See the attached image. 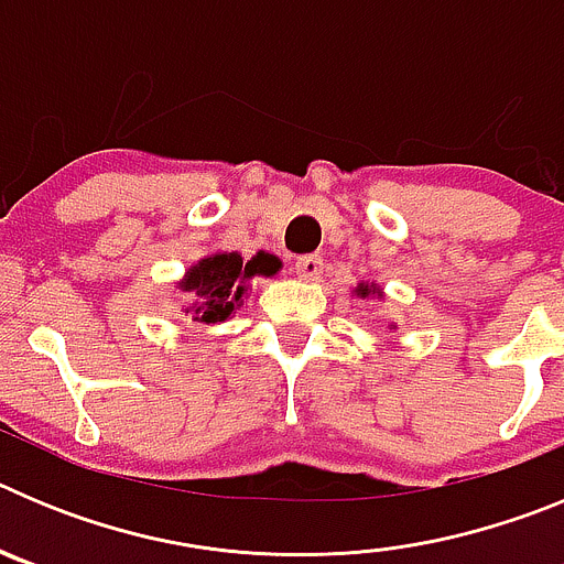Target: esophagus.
I'll return each instance as SVG.
<instances>
[{"label":"esophagus","instance_id":"esophagus-1","mask_svg":"<svg viewBox=\"0 0 564 564\" xmlns=\"http://www.w3.org/2000/svg\"><path fill=\"white\" fill-rule=\"evenodd\" d=\"M296 273L307 282H318L322 279V257H299Z\"/></svg>","mask_w":564,"mask_h":564}]
</instances>
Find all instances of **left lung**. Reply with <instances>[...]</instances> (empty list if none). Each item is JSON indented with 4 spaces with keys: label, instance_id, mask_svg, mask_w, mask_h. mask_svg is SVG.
<instances>
[{
    "label": "left lung",
    "instance_id": "1",
    "mask_svg": "<svg viewBox=\"0 0 564 564\" xmlns=\"http://www.w3.org/2000/svg\"><path fill=\"white\" fill-rule=\"evenodd\" d=\"M356 293L358 299H370V296H378L381 299L383 296V291H381V285H376V282H358L356 285Z\"/></svg>",
    "mask_w": 564,
    "mask_h": 564
}]
</instances>
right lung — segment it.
I'll return each mask as SVG.
<instances>
[{"label": "right lung", "instance_id": "1", "mask_svg": "<svg viewBox=\"0 0 564 564\" xmlns=\"http://www.w3.org/2000/svg\"><path fill=\"white\" fill-rule=\"evenodd\" d=\"M279 268H282L279 257L265 251H259L248 262L237 251H214L208 257L197 259L183 273L177 288L192 299L186 313L194 322L217 325V322L231 318V313L242 307V299H248V282L253 276H276Z\"/></svg>", "mask_w": 564, "mask_h": 564}]
</instances>
